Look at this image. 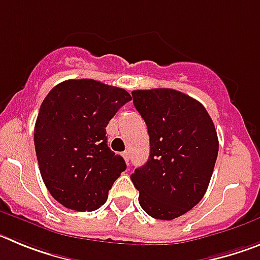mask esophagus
<instances>
[{
  "mask_svg": "<svg viewBox=\"0 0 260 260\" xmlns=\"http://www.w3.org/2000/svg\"><path fill=\"white\" fill-rule=\"evenodd\" d=\"M122 156H123V158H125V161H126V164H130V153H128V151H125V152L122 153Z\"/></svg>",
  "mask_w": 260,
  "mask_h": 260,
  "instance_id": "obj_1",
  "label": "esophagus"
}]
</instances>
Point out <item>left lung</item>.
Here are the masks:
<instances>
[{"instance_id":"1","label":"left lung","mask_w":260,"mask_h":260,"mask_svg":"<svg viewBox=\"0 0 260 260\" xmlns=\"http://www.w3.org/2000/svg\"><path fill=\"white\" fill-rule=\"evenodd\" d=\"M133 103L150 135V157L132 174L139 204L173 220L202 201L215 168L219 139L206 108L171 88L137 89Z\"/></svg>"}]
</instances>
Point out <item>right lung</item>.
Here are the masks:
<instances>
[{"label":"right lung","mask_w":260,"mask_h":260,"mask_svg":"<svg viewBox=\"0 0 260 260\" xmlns=\"http://www.w3.org/2000/svg\"><path fill=\"white\" fill-rule=\"evenodd\" d=\"M132 100L127 91L93 79H70L41 103L34 142L39 169L53 198L70 210L95 211L126 169L107 144V125Z\"/></svg>","instance_id":"obj_1"}]
</instances>
